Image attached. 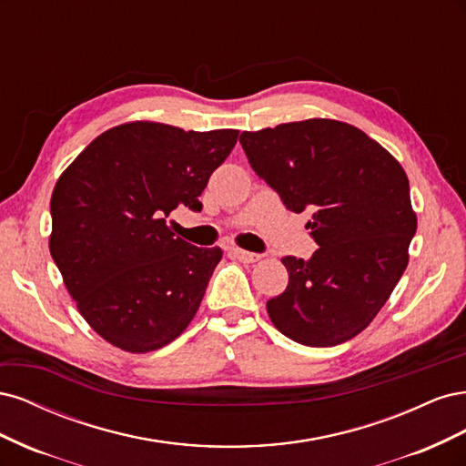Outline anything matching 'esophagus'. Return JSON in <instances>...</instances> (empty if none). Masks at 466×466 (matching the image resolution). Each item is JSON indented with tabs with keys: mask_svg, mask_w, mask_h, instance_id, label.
I'll return each mask as SVG.
<instances>
[{
	"mask_svg": "<svg viewBox=\"0 0 466 466\" xmlns=\"http://www.w3.org/2000/svg\"><path fill=\"white\" fill-rule=\"evenodd\" d=\"M231 252H233L235 258H238L241 262H247V264L260 260V255H257V252H248V250H243V248H233Z\"/></svg>",
	"mask_w": 466,
	"mask_h": 466,
	"instance_id": "obj_1",
	"label": "esophagus"
}]
</instances>
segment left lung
I'll use <instances>...</instances> for the list:
<instances>
[{
    "mask_svg": "<svg viewBox=\"0 0 466 466\" xmlns=\"http://www.w3.org/2000/svg\"><path fill=\"white\" fill-rule=\"evenodd\" d=\"M250 167L301 214L319 248L281 258L286 291L266 303L274 327L313 348L342 344L370 327L408 266L416 211L400 163L360 128L309 118L243 132Z\"/></svg>",
    "mask_w": 466,
    "mask_h": 466,
    "instance_id": "left-lung-1",
    "label": "left lung"
}]
</instances>
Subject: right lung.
I'll list each match as a JSON object with an SVG mask.
<instances>
[{"mask_svg": "<svg viewBox=\"0 0 466 466\" xmlns=\"http://www.w3.org/2000/svg\"><path fill=\"white\" fill-rule=\"evenodd\" d=\"M238 130L187 132L136 120L83 149L56 182L50 255L89 327L112 346L146 354L187 330L221 248H198L167 228L228 159Z\"/></svg>", "mask_w": 466, "mask_h": 466, "instance_id": "right-lung-1", "label": "right lung"}]
</instances>
